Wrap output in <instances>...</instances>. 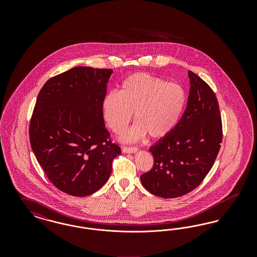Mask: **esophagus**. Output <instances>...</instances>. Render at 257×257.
Here are the masks:
<instances>
[{"mask_svg":"<svg viewBox=\"0 0 257 257\" xmlns=\"http://www.w3.org/2000/svg\"><path fill=\"white\" fill-rule=\"evenodd\" d=\"M138 150H139V148L135 147H124L122 148V151L124 153H136Z\"/></svg>","mask_w":257,"mask_h":257,"instance_id":"34e87169","label":"esophagus"}]
</instances>
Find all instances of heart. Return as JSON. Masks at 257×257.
Here are the masks:
<instances>
[{"label":"heart","mask_w":257,"mask_h":257,"mask_svg":"<svg viewBox=\"0 0 257 257\" xmlns=\"http://www.w3.org/2000/svg\"><path fill=\"white\" fill-rule=\"evenodd\" d=\"M186 102L183 86L141 72L130 75L119 91L112 90L104 97L102 111L115 133L124 130L135 112L137 122L121 135L124 142H134L147 133L152 138L171 133L183 113Z\"/></svg>","instance_id":"b5f03b06"}]
</instances>
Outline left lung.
Here are the masks:
<instances>
[{"label":"left lung","mask_w":257,"mask_h":257,"mask_svg":"<svg viewBox=\"0 0 257 257\" xmlns=\"http://www.w3.org/2000/svg\"><path fill=\"white\" fill-rule=\"evenodd\" d=\"M190 93L181 119L149 151L153 168L141 176L148 192L164 198L184 196L203 181L220 151L222 126L216 94L189 71Z\"/></svg>","instance_id":"1"}]
</instances>
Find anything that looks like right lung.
Listing matches in <instances>:
<instances>
[{"label":"right lung","instance_id":"obj_1","mask_svg":"<svg viewBox=\"0 0 257 257\" xmlns=\"http://www.w3.org/2000/svg\"><path fill=\"white\" fill-rule=\"evenodd\" d=\"M111 69L78 66L49 79L30 123L31 147L50 181L73 196L95 193L121 153L105 127L102 103Z\"/></svg>","mask_w":257,"mask_h":257}]
</instances>
